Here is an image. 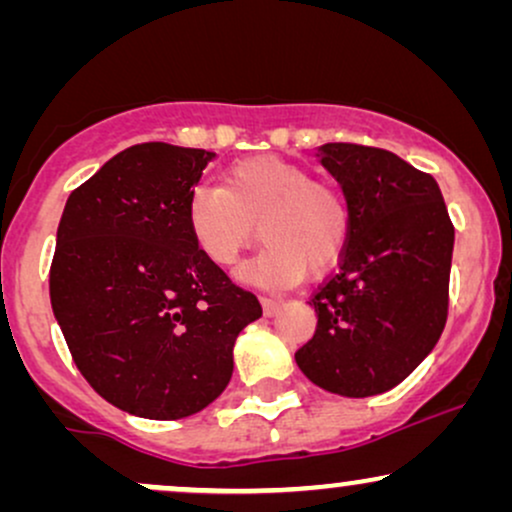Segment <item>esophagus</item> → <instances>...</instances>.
Instances as JSON below:
<instances>
[{
  "label": "esophagus",
  "mask_w": 512,
  "mask_h": 512,
  "mask_svg": "<svg viewBox=\"0 0 512 512\" xmlns=\"http://www.w3.org/2000/svg\"><path fill=\"white\" fill-rule=\"evenodd\" d=\"M260 301H262L264 315H276L281 308H284V298H279V296H262Z\"/></svg>",
  "instance_id": "34e87169"
}]
</instances>
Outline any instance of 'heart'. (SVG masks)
<instances>
[{"label":"heart","instance_id":"b5f03b06","mask_svg":"<svg viewBox=\"0 0 512 512\" xmlns=\"http://www.w3.org/2000/svg\"><path fill=\"white\" fill-rule=\"evenodd\" d=\"M185 219L192 243L219 267L238 262L257 223L264 243L243 276L262 284H293L305 272H325L351 236V209L339 187L276 156L233 163L221 187L197 185Z\"/></svg>","mask_w":512,"mask_h":512}]
</instances>
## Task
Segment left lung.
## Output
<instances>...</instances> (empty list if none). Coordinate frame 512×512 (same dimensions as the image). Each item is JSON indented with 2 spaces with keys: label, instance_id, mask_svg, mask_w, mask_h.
<instances>
[{
  "label": "left lung",
  "instance_id": "obj_1",
  "mask_svg": "<svg viewBox=\"0 0 512 512\" xmlns=\"http://www.w3.org/2000/svg\"><path fill=\"white\" fill-rule=\"evenodd\" d=\"M317 156L342 185L351 236L337 272L310 296L317 327L296 363L334 395H380L443 334L455 226L433 175L392 151L339 142Z\"/></svg>",
  "mask_w": 512,
  "mask_h": 512
}]
</instances>
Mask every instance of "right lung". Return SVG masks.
Returning <instances> with one entry per match:
<instances>
[{
	"label": "right lung",
	"mask_w": 512,
	"mask_h": 512,
	"mask_svg": "<svg viewBox=\"0 0 512 512\" xmlns=\"http://www.w3.org/2000/svg\"><path fill=\"white\" fill-rule=\"evenodd\" d=\"M214 158L163 142L110 158L64 204L50 301L76 368L117 409L156 421L209 407L233 344L262 315L255 293L209 262L185 204Z\"/></svg>",
	"instance_id": "obj_1"
}]
</instances>
